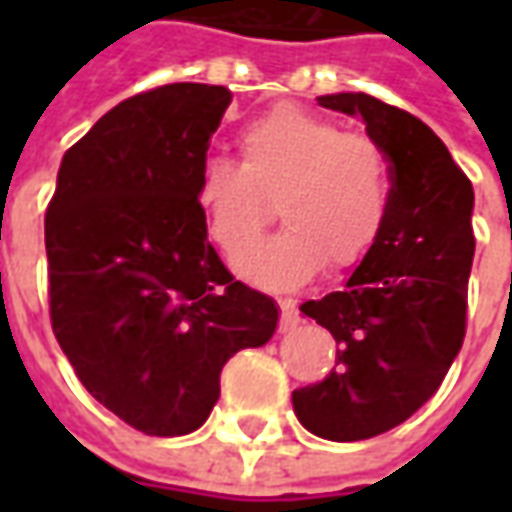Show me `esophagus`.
I'll use <instances>...</instances> for the list:
<instances>
[{
    "label": "esophagus",
    "mask_w": 512,
    "mask_h": 512,
    "mask_svg": "<svg viewBox=\"0 0 512 512\" xmlns=\"http://www.w3.org/2000/svg\"><path fill=\"white\" fill-rule=\"evenodd\" d=\"M279 310H282L279 326H282L285 332H288V329H293V326L301 321L299 307H296V301H293V299H279Z\"/></svg>",
    "instance_id": "1"
}]
</instances>
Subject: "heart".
<instances>
[{"instance_id": "heart-1", "label": "heart", "mask_w": 512, "mask_h": 512, "mask_svg": "<svg viewBox=\"0 0 512 512\" xmlns=\"http://www.w3.org/2000/svg\"><path fill=\"white\" fill-rule=\"evenodd\" d=\"M241 164L208 158L194 200L211 241L238 257L273 221L289 227L241 257L235 271L260 288H299L321 274L362 266L392 213V169L362 134L282 104L255 117L238 136Z\"/></svg>"}]
</instances>
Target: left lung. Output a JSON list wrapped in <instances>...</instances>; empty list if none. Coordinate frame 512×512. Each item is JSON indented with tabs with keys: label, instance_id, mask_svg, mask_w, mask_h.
I'll use <instances>...</instances> for the list:
<instances>
[{
	"label": "left lung",
	"instance_id": "8db88e82",
	"mask_svg": "<svg viewBox=\"0 0 512 512\" xmlns=\"http://www.w3.org/2000/svg\"><path fill=\"white\" fill-rule=\"evenodd\" d=\"M318 104L362 117L392 169V213L343 290L301 312L337 340V367L293 392L304 428L329 441H362L406 422L439 389L466 334L474 260V189L422 120L365 93Z\"/></svg>",
	"mask_w": 512,
	"mask_h": 512
}]
</instances>
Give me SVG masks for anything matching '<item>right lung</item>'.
Listing matches in <instances>:
<instances>
[{
	"instance_id": "right-lung-1",
	"label": "right lung",
	"mask_w": 512,
	"mask_h": 512,
	"mask_svg": "<svg viewBox=\"0 0 512 512\" xmlns=\"http://www.w3.org/2000/svg\"><path fill=\"white\" fill-rule=\"evenodd\" d=\"M233 101L164 84L109 109L62 156L46 211L51 329L90 395L147 436H183L224 362L277 332L279 307L233 279L194 200Z\"/></svg>"
}]
</instances>
